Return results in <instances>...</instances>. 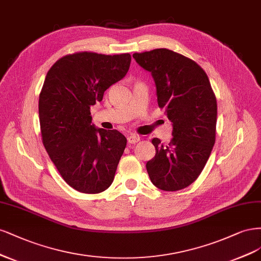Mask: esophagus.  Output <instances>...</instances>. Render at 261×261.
Segmentation results:
<instances>
[{
  "instance_id": "esophagus-1",
  "label": "esophagus",
  "mask_w": 261,
  "mask_h": 261,
  "mask_svg": "<svg viewBox=\"0 0 261 261\" xmlns=\"http://www.w3.org/2000/svg\"><path fill=\"white\" fill-rule=\"evenodd\" d=\"M139 141H140V137L137 136V134H130L128 137V142L130 144H136V143H138Z\"/></svg>"
}]
</instances>
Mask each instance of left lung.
<instances>
[{
  "mask_svg": "<svg viewBox=\"0 0 261 261\" xmlns=\"http://www.w3.org/2000/svg\"><path fill=\"white\" fill-rule=\"evenodd\" d=\"M133 58L152 74L158 106L166 107L172 122L170 143L152 140L156 154L146 163L149 179L163 191L182 190L198 178L215 145V93L203 68L179 53L156 48Z\"/></svg>",
  "mask_w": 261,
  "mask_h": 261,
  "instance_id": "1",
  "label": "left lung"
}]
</instances>
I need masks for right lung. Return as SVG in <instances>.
Segmentation results:
<instances>
[{
    "label": "right lung",
    "mask_w": 261,
    "mask_h": 261,
    "mask_svg": "<svg viewBox=\"0 0 261 261\" xmlns=\"http://www.w3.org/2000/svg\"><path fill=\"white\" fill-rule=\"evenodd\" d=\"M130 63L128 53L82 52L62 57L46 73L39 97L42 142L62 178L81 193L97 194L114 181L127 139L96 128L90 107L123 79Z\"/></svg>",
    "instance_id": "1"
}]
</instances>
